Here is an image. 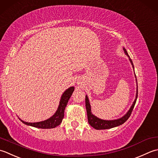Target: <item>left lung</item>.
<instances>
[{"mask_svg": "<svg viewBox=\"0 0 158 158\" xmlns=\"http://www.w3.org/2000/svg\"><path fill=\"white\" fill-rule=\"evenodd\" d=\"M123 50H124V52H125V54H126V55L129 57V59H130V62L131 63V65H132V66L134 67L132 60H131V59L130 58V56L128 55L127 51L125 50V48H123ZM137 97H138V89H137L136 99H135V100H134V102L133 103L132 106H131L130 109L127 112L126 114H125V116H123V117H122V118H118V119H117V120L106 121V120L100 119V118L96 117L95 116H94L91 113V106H90V104H89V99L87 98V96H86V98H85V104H86V112H87V117H88L89 123L90 124V125H91V126H92L93 128L96 129V130H106V129L112 128V127L118 126V125H122V124L124 123L128 119L129 117H130V115L131 114V112H132L133 109L134 108L135 104H136Z\"/></svg>", "mask_w": 158, "mask_h": 158, "instance_id": "8db88e82", "label": "left lung"}]
</instances>
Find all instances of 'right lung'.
Wrapping results in <instances>:
<instances>
[{"mask_svg": "<svg viewBox=\"0 0 158 158\" xmlns=\"http://www.w3.org/2000/svg\"><path fill=\"white\" fill-rule=\"evenodd\" d=\"M73 91H74V87L72 86V87L67 89L66 91L63 93L62 97H61L60 99L59 108H58L56 112L52 117L48 118V119L44 121L37 122V123H28V122H25L20 119L21 121L26 125H31V126L37 128L50 129L56 127L58 125H59L61 122H62V120L64 117V111H65L67 102H68L69 98H71V96H72Z\"/></svg>", "mask_w": 158, "mask_h": 158, "instance_id": "right-lung-1", "label": "right lung"}]
</instances>
